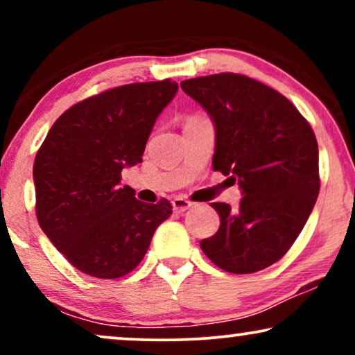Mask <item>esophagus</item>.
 <instances>
[{
    "instance_id": "esophagus-1",
    "label": "esophagus",
    "mask_w": 355,
    "mask_h": 355,
    "mask_svg": "<svg viewBox=\"0 0 355 355\" xmlns=\"http://www.w3.org/2000/svg\"><path fill=\"white\" fill-rule=\"evenodd\" d=\"M171 205H173V210H174V211H176V213H182V211L189 210V208H191V207L193 205V203L189 202L187 198H184V197H174L173 202H171Z\"/></svg>"
}]
</instances>
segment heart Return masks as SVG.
<instances>
[{"instance_id": "b5f03b06", "label": "heart", "mask_w": 355, "mask_h": 355, "mask_svg": "<svg viewBox=\"0 0 355 355\" xmlns=\"http://www.w3.org/2000/svg\"><path fill=\"white\" fill-rule=\"evenodd\" d=\"M191 119H197V118H191ZM191 119H189V121H191Z\"/></svg>"}]
</instances>
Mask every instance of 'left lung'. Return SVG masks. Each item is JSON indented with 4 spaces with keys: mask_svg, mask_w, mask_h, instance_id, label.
I'll return each mask as SVG.
<instances>
[{
    "mask_svg": "<svg viewBox=\"0 0 355 355\" xmlns=\"http://www.w3.org/2000/svg\"><path fill=\"white\" fill-rule=\"evenodd\" d=\"M215 124L213 169L237 181L239 208L215 202L220 230L200 247L221 270L255 273L294 244L320 191L318 144L307 119L271 87L221 72L181 82Z\"/></svg>",
    "mask_w": 355,
    "mask_h": 355,
    "instance_id": "obj_1",
    "label": "left lung"
}]
</instances>
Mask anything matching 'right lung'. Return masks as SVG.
<instances>
[{
	"mask_svg": "<svg viewBox=\"0 0 355 355\" xmlns=\"http://www.w3.org/2000/svg\"><path fill=\"white\" fill-rule=\"evenodd\" d=\"M176 94L169 79L101 92L64 111L43 140L33 163L38 225L82 273H130L171 215L166 198L137 200L121 171L142 163L155 121Z\"/></svg>",
	"mask_w": 355,
	"mask_h": 355,
	"instance_id": "add662e5",
	"label": "right lung"
}]
</instances>
